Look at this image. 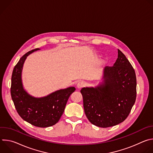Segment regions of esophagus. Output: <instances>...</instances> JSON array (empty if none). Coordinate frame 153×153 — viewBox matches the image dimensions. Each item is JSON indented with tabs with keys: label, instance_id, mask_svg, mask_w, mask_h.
Listing matches in <instances>:
<instances>
[{
	"label": "esophagus",
	"instance_id": "1",
	"mask_svg": "<svg viewBox=\"0 0 153 153\" xmlns=\"http://www.w3.org/2000/svg\"><path fill=\"white\" fill-rule=\"evenodd\" d=\"M84 86H85V82H82V81H80V82H78V83L77 84V88L78 89H80V88H82V87H83Z\"/></svg>",
	"mask_w": 153,
	"mask_h": 153
}]
</instances>
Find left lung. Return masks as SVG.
<instances>
[{"mask_svg": "<svg viewBox=\"0 0 153 153\" xmlns=\"http://www.w3.org/2000/svg\"><path fill=\"white\" fill-rule=\"evenodd\" d=\"M136 76L134 68L123 53L111 67H105L101 80L94 87H83L85 113L93 125L113 126L128 116L136 98Z\"/></svg>", "mask_w": 153, "mask_h": 153, "instance_id": "left-lung-1", "label": "left lung"}]
</instances>
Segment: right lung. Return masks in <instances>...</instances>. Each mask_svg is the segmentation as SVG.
Wrapping results in <instances>:
<instances>
[{
  "mask_svg": "<svg viewBox=\"0 0 153 153\" xmlns=\"http://www.w3.org/2000/svg\"><path fill=\"white\" fill-rule=\"evenodd\" d=\"M39 50L36 48L26 53L14 67L11 77V95L22 118L34 126L46 128L58 122L70 96L76 88L70 86L40 97H34L26 91L22 78L24 64L30 54Z\"/></svg>",
  "mask_w": 153,
  "mask_h": 153,
  "instance_id": "add662e5",
  "label": "right lung"
}]
</instances>
